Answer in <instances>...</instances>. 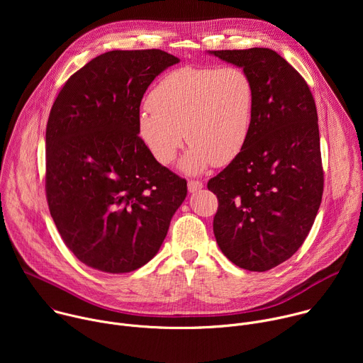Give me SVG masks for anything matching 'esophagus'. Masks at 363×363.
<instances>
[{
    "label": "esophagus",
    "mask_w": 363,
    "mask_h": 363,
    "mask_svg": "<svg viewBox=\"0 0 363 363\" xmlns=\"http://www.w3.org/2000/svg\"><path fill=\"white\" fill-rule=\"evenodd\" d=\"M203 186V184L201 181H195V179H189L188 181V191L189 192H196Z\"/></svg>",
    "instance_id": "esophagus-1"
}]
</instances>
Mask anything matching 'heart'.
I'll return each mask as SVG.
<instances>
[{
  "instance_id": "obj_1",
  "label": "heart",
  "mask_w": 363,
  "mask_h": 363,
  "mask_svg": "<svg viewBox=\"0 0 363 363\" xmlns=\"http://www.w3.org/2000/svg\"><path fill=\"white\" fill-rule=\"evenodd\" d=\"M138 118V135L162 165L191 143L181 169L199 174L224 167L244 149L252 125L255 86L238 66H185L168 73L149 94Z\"/></svg>"
}]
</instances>
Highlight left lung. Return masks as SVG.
<instances>
[{
  "label": "left lung",
  "instance_id": "left-lung-1",
  "mask_svg": "<svg viewBox=\"0 0 363 363\" xmlns=\"http://www.w3.org/2000/svg\"><path fill=\"white\" fill-rule=\"evenodd\" d=\"M211 55L244 69L255 86L248 140L206 185L218 198L214 235L235 266L267 272L300 248L322 202L316 103L300 73L270 48Z\"/></svg>",
  "mask_w": 363,
  "mask_h": 363
}]
</instances>
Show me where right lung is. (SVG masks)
<instances>
[{"instance_id":"obj_1","label":"right lung","mask_w":363,"mask_h":363,"mask_svg":"<svg viewBox=\"0 0 363 363\" xmlns=\"http://www.w3.org/2000/svg\"><path fill=\"white\" fill-rule=\"evenodd\" d=\"M178 57L113 50L65 83L45 129V195L67 248L112 274L146 264L186 196V181L155 160L138 135L147 86Z\"/></svg>"}]
</instances>
